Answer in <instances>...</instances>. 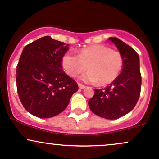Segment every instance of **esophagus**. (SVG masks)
Returning a JSON list of instances; mask_svg holds the SVG:
<instances>
[{
	"mask_svg": "<svg viewBox=\"0 0 159 159\" xmlns=\"http://www.w3.org/2000/svg\"><path fill=\"white\" fill-rule=\"evenodd\" d=\"M78 86H79V88L81 89H83L85 88V85H83V84H81V83H79V84H78Z\"/></svg>",
	"mask_w": 159,
	"mask_h": 159,
	"instance_id": "34e87169",
	"label": "esophagus"
}]
</instances>
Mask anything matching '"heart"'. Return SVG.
Segmentation results:
<instances>
[{
  "label": "heart",
  "mask_w": 159,
  "mask_h": 159,
  "mask_svg": "<svg viewBox=\"0 0 159 159\" xmlns=\"http://www.w3.org/2000/svg\"><path fill=\"white\" fill-rule=\"evenodd\" d=\"M62 66L67 74L75 77L80 76L81 81L86 83L107 85L118 77L122 68V57L118 51L112 50L103 45H93L84 48L78 55L66 53L62 58Z\"/></svg>",
  "instance_id": "b5f03b06"
}]
</instances>
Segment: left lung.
Wrapping results in <instances>:
<instances>
[{
    "label": "left lung",
    "instance_id": "1",
    "mask_svg": "<svg viewBox=\"0 0 159 159\" xmlns=\"http://www.w3.org/2000/svg\"><path fill=\"white\" fill-rule=\"evenodd\" d=\"M122 57V72L109 86L94 89L89 107L94 114L107 119H116L133 110L140 98L141 75L140 58L133 48L116 37L108 39Z\"/></svg>",
    "mask_w": 159,
    "mask_h": 159
}]
</instances>
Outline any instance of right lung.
Here are the masks:
<instances>
[{
	"mask_svg": "<svg viewBox=\"0 0 159 159\" xmlns=\"http://www.w3.org/2000/svg\"><path fill=\"white\" fill-rule=\"evenodd\" d=\"M68 45L46 36L23 49L16 67V86L25 109L39 118L63 112L78 90L76 82L62 70Z\"/></svg>",
	"mask_w": 159,
	"mask_h": 159,
	"instance_id": "add662e5",
	"label": "right lung"
}]
</instances>
